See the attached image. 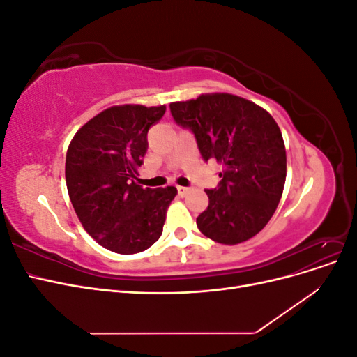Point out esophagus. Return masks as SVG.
<instances>
[{
    "label": "esophagus",
    "mask_w": 357,
    "mask_h": 357,
    "mask_svg": "<svg viewBox=\"0 0 357 357\" xmlns=\"http://www.w3.org/2000/svg\"><path fill=\"white\" fill-rule=\"evenodd\" d=\"M177 192H178V195H180V197H186V195H188V192H189V188L178 186V188H177Z\"/></svg>",
    "instance_id": "34e87169"
}]
</instances>
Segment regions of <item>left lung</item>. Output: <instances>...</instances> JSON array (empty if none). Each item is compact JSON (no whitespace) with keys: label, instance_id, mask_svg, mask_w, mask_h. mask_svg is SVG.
Masks as SVG:
<instances>
[{"label":"left lung","instance_id":"8db88e82","mask_svg":"<svg viewBox=\"0 0 357 357\" xmlns=\"http://www.w3.org/2000/svg\"><path fill=\"white\" fill-rule=\"evenodd\" d=\"M169 110L195 135L202 159L223 165L219 186L205 190L208 207L198 229L220 244L250 240L273 218L286 181L284 142L273 116L231 93L171 102Z\"/></svg>","mask_w":357,"mask_h":357}]
</instances>
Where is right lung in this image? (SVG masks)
Instances as JSON below:
<instances>
[{"instance_id": "obj_1", "label": "right lung", "mask_w": 357, "mask_h": 357, "mask_svg": "<svg viewBox=\"0 0 357 357\" xmlns=\"http://www.w3.org/2000/svg\"><path fill=\"white\" fill-rule=\"evenodd\" d=\"M165 110V105L110 107L84 123L68 146L71 204L86 232L107 250L139 253L162 235L177 189L143 188L135 180L147 152L149 129Z\"/></svg>"}]
</instances>
